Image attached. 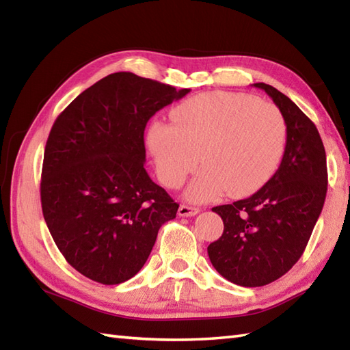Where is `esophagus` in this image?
I'll return each mask as SVG.
<instances>
[{
    "label": "esophagus",
    "mask_w": 350,
    "mask_h": 350,
    "mask_svg": "<svg viewBox=\"0 0 350 350\" xmlns=\"http://www.w3.org/2000/svg\"><path fill=\"white\" fill-rule=\"evenodd\" d=\"M200 212V209L198 207H192V206H185V204H182L180 207H179V211H177V215H179V217H194V215H197Z\"/></svg>",
    "instance_id": "1"
}]
</instances>
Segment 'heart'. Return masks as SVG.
<instances>
[{
  "label": "heart",
  "mask_w": 350,
  "mask_h": 350,
  "mask_svg": "<svg viewBox=\"0 0 350 350\" xmlns=\"http://www.w3.org/2000/svg\"><path fill=\"white\" fill-rule=\"evenodd\" d=\"M171 122L148 124L146 144L168 188L182 187L200 162L187 189L189 202H209L224 191L232 197L251 194L271 179L284 153L281 111L248 94H197L173 108Z\"/></svg>",
  "instance_id": "1"
}]
</instances>
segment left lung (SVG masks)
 I'll return each instance as SVG.
<instances>
[{
    "label": "left lung",
    "instance_id": "8db88e82",
    "mask_svg": "<svg viewBox=\"0 0 350 350\" xmlns=\"http://www.w3.org/2000/svg\"><path fill=\"white\" fill-rule=\"evenodd\" d=\"M254 87L265 90L284 117V154L256 194L213 207L224 232L207 247L215 269L243 287L266 286L292 269L313 233L328 188L325 147L314 123L275 87Z\"/></svg>",
    "mask_w": 350,
    "mask_h": 350
}]
</instances>
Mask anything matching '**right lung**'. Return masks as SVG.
<instances>
[{"label": "right lung", "instance_id": "1", "mask_svg": "<svg viewBox=\"0 0 350 350\" xmlns=\"http://www.w3.org/2000/svg\"><path fill=\"white\" fill-rule=\"evenodd\" d=\"M131 72L88 87L57 117L44 147L40 198L49 233L68 263L100 284L139 272L163 222L179 204L144 168V129L182 99Z\"/></svg>", "mask_w": 350, "mask_h": 350}]
</instances>
